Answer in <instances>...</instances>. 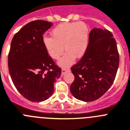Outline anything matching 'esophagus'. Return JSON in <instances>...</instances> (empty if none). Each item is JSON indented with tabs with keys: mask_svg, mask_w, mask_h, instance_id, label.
I'll use <instances>...</instances> for the list:
<instances>
[{
	"mask_svg": "<svg viewBox=\"0 0 130 130\" xmlns=\"http://www.w3.org/2000/svg\"><path fill=\"white\" fill-rule=\"evenodd\" d=\"M70 71V69L69 68H67V67H63V68H62L61 69V74L62 75H63L65 74L67 72H69Z\"/></svg>",
	"mask_w": 130,
	"mask_h": 130,
	"instance_id": "esophagus-1",
	"label": "esophagus"
}]
</instances>
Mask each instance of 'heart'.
<instances>
[{
    "label": "heart",
    "mask_w": 130,
    "mask_h": 130,
    "mask_svg": "<svg viewBox=\"0 0 130 130\" xmlns=\"http://www.w3.org/2000/svg\"><path fill=\"white\" fill-rule=\"evenodd\" d=\"M51 34L52 37H44L43 45L48 55L54 59H58L64 49L66 50L59 61L60 65L68 66L74 61V57L80 58L85 53L89 31L84 22L61 23L53 29Z\"/></svg>",
    "instance_id": "1"
}]
</instances>
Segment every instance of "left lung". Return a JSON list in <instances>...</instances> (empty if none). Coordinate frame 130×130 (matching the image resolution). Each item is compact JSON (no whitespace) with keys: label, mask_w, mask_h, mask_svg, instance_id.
<instances>
[{"label":"left lung","mask_w":130,"mask_h":130,"mask_svg":"<svg viewBox=\"0 0 130 130\" xmlns=\"http://www.w3.org/2000/svg\"><path fill=\"white\" fill-rule=\"evenodd\" d=\"M118 65L119 54L112 34L94 28L89 35L85 53L71 69L74 76L71 92L83 101L99 99L112 86Z\"/></svg>","instance_id":"1"}]
</instances>
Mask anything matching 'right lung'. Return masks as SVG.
I'll return each mask as SVG.
<instances>
[{"label":"right lung","mask_w":130,"mask_h":130,"mask_svg":"<svg viewBox=\"0 0 130 130\" xmlns=\"http://www.w3.org/2000/svg\"><path fill=\"white\" fill-rule=\"evenodd\" d=\"M52 23L35 20L15 34L9 51V73L13 84L25 98L40 102L53 94L54 84L61 74L43 45V35Z\"/></svg>","instance_id":"1"}]
</instances>
